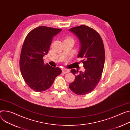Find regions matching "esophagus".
<instances>
[{"mask_svg":"<svg viewBox=\"0 0 130 130\" xmlns=\"http://www.w3.org/2000/svg\"><path fill=\"white\" fill-rule=\"evenodd\" d=\"M69 70L67 69H66V68H64L63 70H62V73H64V74H67V73H69Z\"/></svg>","mask_w":130,"mask_h":130,"instance_id":"obj_1","label":"esophagus"}]
</instances>
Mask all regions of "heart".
I'll use <instances>...</instances> for the list:
<instances>
[{"instance_id":"heart-1","label":"heart","mask_w":130,"mask_h":130,"mask_svg":"<svg viewBox=\"0 0 130 130\" xmlns=\"http://www.w3.org/2000/svg\"><path fill=\"white\" fill-rule=\"evenodd\" d=\"M67 39H72V40H74V39H73V38H72V37H68Z\"/></svg>"}]
</instances>
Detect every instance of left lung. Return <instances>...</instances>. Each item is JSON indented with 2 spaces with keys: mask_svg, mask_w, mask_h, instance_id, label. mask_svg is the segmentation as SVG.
Wrapping results in <instances>:
<instances>
[{
  "mask_svg": "<svg viewBox=\"0 0 130 130\" xmlns=\"http://www.w3.org/2000/svg\"><path fill=\"white\" fill-rule=\"evenodd\" d=\"M78 38L81 48L78 57L82 58L84 73L73 69L75 80L69 85L70 89L79 95H86L95 88L102 77L105 63V49L100 34L94 29L80 25L69 29ZM77 74V75H75Z\"/></svg>",
  "mask_w": 130,
  "mask_h": 130,
  "instance_id": "1",
  "label": "left lung"
}]
</instances>
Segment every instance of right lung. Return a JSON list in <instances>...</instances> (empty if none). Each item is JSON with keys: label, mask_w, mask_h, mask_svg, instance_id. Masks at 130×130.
<instances>
[{"label": "right lung", "mask_w": 130, "mask_h": 130, "mask_svg": "<svg viewBox=\"0 0 130 130\" xmlns=\"http://www.w3.org/2000/svg\"><path fill=\"white\" fill-rule=\"evenodd\" d=\"M61 29L45 26L31 30L23 43L20 58L21 74L27 86L36 92L48 89L62 70L45 64L43 57L48 53L53 37Z\"/></svg>", "instance_id": "obj_1"}]
</instances>
